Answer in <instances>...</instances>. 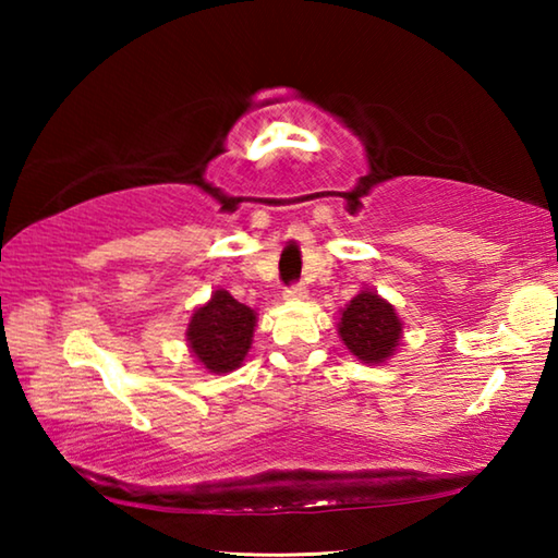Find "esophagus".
<instances>
[{"label": "esophagus", "mask_w": 558, "mask_h": 558, "mask_svg": "<svg viewBox=\"0 0 558 558\" xmlns=\"http://www.w3.org/2000/svg\"><path fill=\"white\" fill-rule=\"evenodd\" d=\"M307 298V288L298 282V286H290L286 290V300H305Z\"/></svg>", "instance_id": "34e87169"}]
</instances>
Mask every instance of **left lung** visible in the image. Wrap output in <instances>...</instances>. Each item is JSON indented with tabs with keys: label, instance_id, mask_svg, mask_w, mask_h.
<instances>
[{
	"label": "left lung",
	"instance_id": "obj_1",
	"mask_svg": "<svg viewBox=\"0 0 558 558\" xmlns=\"http://www.w3.org/2000/svg\"><path fill=\"white\" fill-rule=\"evenodd\" d=\"M337 332L359 362L379 366L399 349L403 323L389 300L372 288H362L339 310Z\"/></svg>",
	"mask_w": 558,
	"mask_h": 558
}]
</instances>
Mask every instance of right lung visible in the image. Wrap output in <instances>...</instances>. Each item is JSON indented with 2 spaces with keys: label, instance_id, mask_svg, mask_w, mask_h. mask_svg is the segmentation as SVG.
Listing matches in <instances>:
<instances>
[{
  "label": "right lung",
  "instance_id": "1",
  "mask_svg": "<svg viewBox=\"0 0 558 558\" xmlns=\"http://www.w3.org/2000/svg\"><path fill=\"white\" fill-rule=\"evenodd\" d=\"M256 327V310L219 288L189 317L186 347L204 372L229 374L248 356Z\"/></svg>",
  "mask_w": 558,
  "mask_h": 558
}]
</instances>
